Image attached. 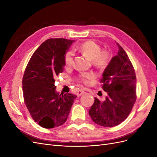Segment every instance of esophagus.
Segmentation results:
<instances>
[{
    "label": "esophagus",
    "mask_w": 157,
    "mask_h": 157,
    "mask_svg": "<svg viewBox=\"0 0 157 157\" xmlns=\"http://www.w3.org/2000/svg\"><path fill=\"white\" fill-rule=\"evenodd\" d=\"M84 94V90H78V92H77V96H78V97H79V96H82V94Z\"/></svg>",
    "instance_id": "1"
}]
</instances>
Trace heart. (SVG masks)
<instances>
[{
  "mask_svg": "<svg viewBox=\"0 0 157 157\" xmlns=\"http://www.w3.org/2000/svg\"><path fill=\"white\" fill-rule=\"evenodd\" d=\"M86 58L92 61L95 67L99 69H105L110 64L112 59L111 52L103 50L101 46L93 40H88L77 47V48ZM74 63V54L72 51H68L64 56V65L65 68H71ZM92 73H82L80 75L78 81L84 84H88L90 80L94 78Z\"/></svg>",
  "mask_w": 157,
  "mask_h": 157,
  "instance_id": "b5f03b06",
  "label": "heart"
}]
</instances>
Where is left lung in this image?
Instances as JSON below:
<instances>
[{
    "mask_svg": "<svg viewBox=\"0 0 157 157\" xmlns=\"http://www.w3.org/2000/svg\"><path fill=\"white\" fill-rule=\"evenodd\" d=\"M118 54L111 59L100 80L107 94L104 101L94 98L89 115L96 124L104 127L120 124L130 115L136 102V76L124 50L117 43Z\"/></svg>",
    "mask_w": 157,
    "mask_h": 157,
    "instance_id": "8db88e82",
    "label": "left lung"
}]
</instances>
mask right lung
<instances>
[{"instance_id":"right-lung-1","label":"right lung","mask_w":157,"mask_h":157,"mask_svg":"<svg viewBox=\"0 0 157 157\" xmlns=\"http://www.w3.org/2000/svg\"><path fill=\"white\" fill-rule=\"evenodd\" d=\"M75 40L49 39L32 55L23 74L24 103L32 118L44 128L58 127L66 122L77 98L56 92L55 78L63 71L64 56Z\"/></svg>"}]
</instances>
